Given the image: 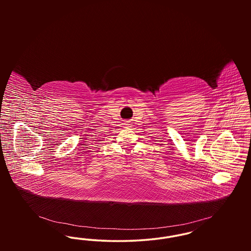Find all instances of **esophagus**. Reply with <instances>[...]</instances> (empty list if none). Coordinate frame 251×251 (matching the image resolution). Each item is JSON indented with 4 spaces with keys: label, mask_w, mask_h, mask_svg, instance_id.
<instances>
[{
    "label": "esophagus",
    "mask_w": 251,
    "mask_h": 251,
    "mask_svg": "<svg viewBox=\"0 0 251 251\" xmlns=\"http://www.w3.org/2000/svg\"><path fill=\"white\" fill-rule=\"evenodd\" d=\"M123 124H124V128H127V129H129V128L131 127V126H130L131 124L129 123V121H125Z\"/></svg>",
    "instance_id": "1"
}]
</instances>
